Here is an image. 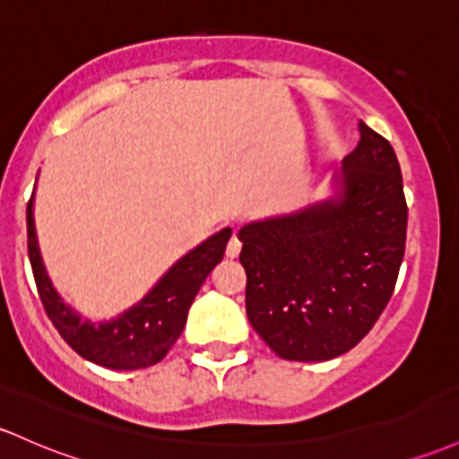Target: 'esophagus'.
<instances>
[{"label": "esophagus", "instance_id": "1", "mask_svg": "<svg viewBox=\"0 0 459 459\" xmlns=\"http://www.w3.org/2000/svg\"><path fill=\"white\" fill-rule=\"evenodd\" d=\"M241 253V241L238 238V233L233 230V235H230L229 244H226V256H230V259H235Z\"/></svg>", "mask_w": 459, "mask_h": 459}]
</instances>
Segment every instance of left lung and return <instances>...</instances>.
I'll return each mask as SVG.
<instances>
[{
    "label": "left lung",
    "instance_id": "8db88e82",
    "mask_svg": "<svg viewBox=\"0 0 459 459\" xmlns=\"http://www.w3.org/2000/svg\"><path fill=\"white\" fill-rule=\"evenodd\" d=\"M407 235L401 165L359 122L335 195L239 229L246 316L290 361H326L359 344L394 291Z\"/></svg>",
    "mask_w": 459,
    "mask_h": 459
}]
</instances>
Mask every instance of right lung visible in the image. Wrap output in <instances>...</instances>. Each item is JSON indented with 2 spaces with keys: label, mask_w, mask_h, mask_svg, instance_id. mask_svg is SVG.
I'll use <instances>...</instances> for the list:
<instances>
[{
  "label": "right lung",
  "mask_w": 459,
  "mask_h": 459,
  "mask_svg": "<svg viewBox=\"0 0 459 459\" xmlns=\"http://www.w3.org/2000/svg\"><path fill=\"white\" fill-rule=\"evenodd\" d=\"M32 204L34 195L30 198L28 213H25L28 215L30 265H32L45 314L56 326L60 337L80 357L110 370H139L159 364L183 333L189 307L204 279L224 256L230 229L220 230L213 238L189 250L183 259L176 261L137 305L130 307L117 318L95 325V322L80 318L72 307L60 300L52 287V281L43 268L41 253H39Z\"/></svg>",
  "instance_id": "add662e5"
}]
</instances>
